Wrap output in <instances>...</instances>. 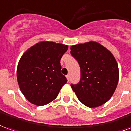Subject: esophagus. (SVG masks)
<instances>
[{
	"mask_svg": "<svg viewBox=\"0 0 131 131\" xmlns=\"http://www.w3.org/2000/svg\"><path fill=\"white\" fill-rule=\"evenodd\" d=\"M66 78H67V80H68V81L69 82V81H70V75H66Z\"/></svg>",
	"mask_w": 131,
	"mask_h": 131,
	"instance_id": "1",
	"label": "esophagus"
}]
</instances>
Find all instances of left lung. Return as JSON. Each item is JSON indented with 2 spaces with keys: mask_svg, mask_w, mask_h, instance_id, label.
<instances>
[{
  "mask_svg": "<svg viewBox=\"0 0 131 131\" xmlns=\"http://www.w3.org/2000/svg\"><path fill=\"white\" fill-rule=\"evenodd\" d=\"M70 49L81 69L80 82L71 84L77 98L90 108L103 105L112 96L119 82V67L114 56L94 41L72 45Z\"/></svg>",
  "mask_w": 131,
  "mask_h": 131,
  "instance_id": "8db88e82",
  "label": "left lung"
}]
</instances>
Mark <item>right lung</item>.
<instances>
[{
    "instance_id": "1",
    "label": "right lung",
    "mask_w": 131,
    "mask_h": 131,
    "mask_svg": "<svg viewBox=\"0 0 131 131\" xmlns=\"http://www.w3.org/2000/svg\"><path fill=\"white\" fill-rule=\"evenodd\" d=\"M68 48L66 45L42 41L23 54L17 66V82L30 103L38 106L51 103L66 84L60 61Z\"/></svg>"
}]
</instances>
